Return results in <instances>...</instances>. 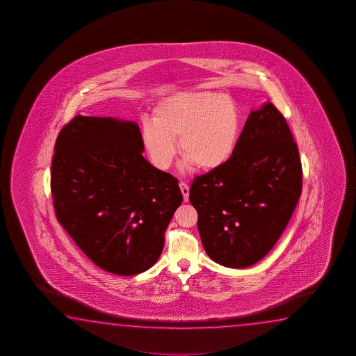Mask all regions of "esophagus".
Returning <instances> with one entry per match:
<instances>
[{"label":"esophagus","mask_w":356,"mask_h":356,"mask_svg":"<svg viewBox=\"0 0 356 356\" xmlns=\"http://www.w3.org/2000/svg\"><path fill=\"white\" fill-rule=\"evenodd\" d=\"M179 188H181V192L183 194V200L188 202V199H189V187H188L187 183L181 181L179 183Z\"/></svg>","instance_id":"1"}]
</instances>
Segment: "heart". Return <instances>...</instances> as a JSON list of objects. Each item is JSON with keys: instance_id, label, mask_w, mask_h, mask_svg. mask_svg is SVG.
<instances>
[{"instance_id": "1", "label": "heart", "mask_w": 356, "mask_h": 356, "mask_svg": "<svg viewBox=\"0 0 356 356\" xmlns=\"http://www.w3.org/2000/svg\"><path fill=\"white\" fill-rule=\"evenodd\" d=\"M241 113L232 97L211 92H181L163 99L153 121L142 124L140 139L151 162L168 169L179 151L184 165L217 170L229 162L241 138Z\"/></svg>"}]
</instances>
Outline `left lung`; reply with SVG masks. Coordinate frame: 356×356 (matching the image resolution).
Segmentation results:
<instances>
[{
	"mask_svg": "<svg viewBox=\"0 0 356 356\" xmlns=\"http://www.w3.org/2000/svg\"><path fill=\"white\" fill-rule=\"evenodd\" d=\"M302 187L289 126L273 103H264L250 112L229 162L192 183L189 200L209 258L235 269L263 259L289 223Z\"/></svg>",
	"mask_w": 356,
	"mask_h": 356,
	"instance_id": "left-lung-1",
	"label": "left lung"
}]
</instances>
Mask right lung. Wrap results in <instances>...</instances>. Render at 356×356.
I'll list each match as a JSON object with an SVG mask.
<instances>
[{
  "instance_id": "add662e5",
  "label": "right lung",
  "mask_w": 356,
  "mask_h": 356,
  "mask_svg": "<svg viewBox=\"0 0 356 356\" xmlns=\"http://www.w3.org/2000/svg\"><path fill=\"white\" fill-rule=\"evenodd\" d=\"M136 122L76 115L62 128L51 165L57 220L97 266L136 275L154 266L183 195L153 167Z\"/></svg>"
}]
</instances>
